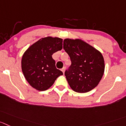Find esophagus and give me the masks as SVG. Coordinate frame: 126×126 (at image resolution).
I'll return each instance as SVG.
<instances>
[{"label": "esophagus", "mask_w": 126, "mask_h": 126, "mask_svg": "<svg viewBox=\"0 0 126 126\" xmlns=\"http://www.w3.org/2000/svg\"><path fill=\"white\" fill-rule=\"evenodd\" d=\"M61 70H62V72H63V74H64V72H65V67H63L62 69H61Z\"/></svg>", "instance_id": "esophagus-1"}]
</instances>
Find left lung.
<instances>
[{"label": "left lung", "mask_w": 126, "mask_h": 126, "mask_svg": "<svg viewBox=\"0 0 126 126\" xmlns=\"http://www.w3.org/2000/svg\"><path fill=\"white\" fill-rule=\"evenodd\" d=\"M63 47L72 62L65 72L70 88L78 93H87L95 88L105 72L101 52L80 39H65Z\"/></svg>", "instance_id": "1"}]
</instances>
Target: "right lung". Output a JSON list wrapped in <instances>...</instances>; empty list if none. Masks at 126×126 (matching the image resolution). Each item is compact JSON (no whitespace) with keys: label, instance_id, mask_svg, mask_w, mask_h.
Instances as JSON below:
<instances>
[{"label":"right lung","instance_id":"obj_1","mask_svg":"<svg viewBox=\"0 0 126 126\" xmlns=\"http://www.w3.org/2000/svg\"><path fill=\"white\" fill-rule=\"evenodd\" d=\"M62 49V39L43 38L30 46L22 56L21 69L24 77L33 88L39 91L49 88L62 71L56 67L52 55Z\"/></svg>","mask_w":126,"mask_h":126}]
</instances>
